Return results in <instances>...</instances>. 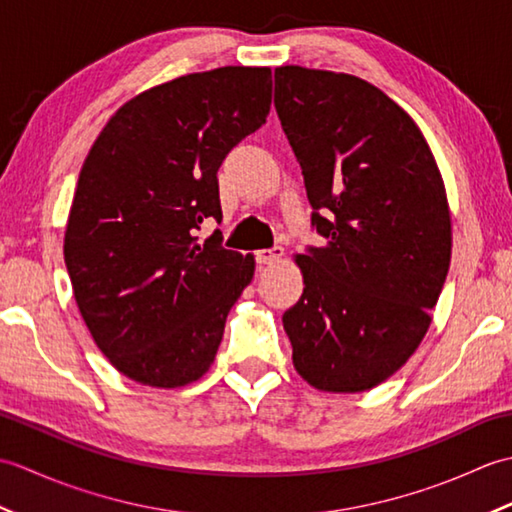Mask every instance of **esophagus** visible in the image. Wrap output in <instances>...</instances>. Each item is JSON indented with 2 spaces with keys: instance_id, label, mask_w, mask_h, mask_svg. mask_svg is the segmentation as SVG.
<instances>
[{
  "instance_id": "esophagus-1",
  "label": "esophagus",
  "mask_w": 512,
  "mask_h": 512,
  "mask_svg": "<svg viewBox=\"0 0 512 512\" xmlns=\"http://www.w3.org/2000/svg\"><path fill=\"white\" fill-rule=\"evenodd\" d=\"M284 257V248L273 246V248H264L257 253V264H275Z\"/></svg>"
}]
</instances>
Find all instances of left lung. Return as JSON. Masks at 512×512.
I'll use <instances>...</instances> for the list:
<instances>
[{"instance_id":"1","label":"left lung","mask_w":512,"mask_h":512,"mask_svg":"<svg viewBox=\"0 0 512 512\" xmlns=\"http://www.w3.org/2000/svg\"><path fill=\"white\" fill-rule=\"evenodd\" d=\"M275 110L325 237L297 255L292 363L321 391L372 389L416 352L449 273L442 176L411 116L358 76L284 65Z\"/></svg>"}]
</instances>
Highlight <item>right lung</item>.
I'll use <instances>...</instances> for the list:
<instances>
[{
  "label": "right lung",
  "mask_w": 512,
  "mask_h": 512,
  "mask_svg": "<svg viewBox=\"0 0 512 512\" xmlns=\"http://www.w3.org/2000/svg\"><path fill=\"white\" fill-rule=\"evenodd\" d=\"M270 92L268 68L180 76L125 103L83 162L65 266L92 339L136 383L198 380L253 279V255L195 231L222 220L217 169L266 123Z\"/></svg>",
  "instance_id": "1"
}]
</instances>
